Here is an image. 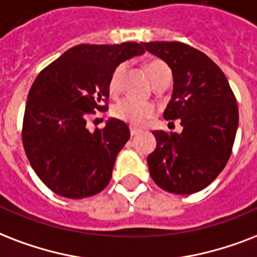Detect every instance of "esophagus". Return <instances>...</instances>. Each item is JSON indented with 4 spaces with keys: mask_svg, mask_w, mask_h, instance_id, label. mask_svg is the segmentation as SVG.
I'll return each instance as SVG.
<instances>
[{
    "mask_svg": "<svg viewBox=\"0 0 257 257\" xmlns=\"http://www.w3.org/2000/svg\"><path fill=\"white\" fill-rule=\"evenodd\" d=\"M141 133V130H138V128H135V127H130V134L131 137H137V135Z\"/></svg>",
    "mask_w": 257,
    "mask_h": 257,
    "instance_id": "esophagus-1",
    "label": "esophagus"
}]
</instances>
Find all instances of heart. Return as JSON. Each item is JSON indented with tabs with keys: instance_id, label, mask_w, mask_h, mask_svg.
<instances>
[{
	"instance_id": "obj_1",
	"label": "heart",
	"mask_w": 257,
	"mask_h": 257,
	"mask_svg": "<svg viewBox=\"0 0 257 257\" xmlns=\"http://www.w3.org/2000/svg\"><path fill=\"white\" fill-rule=\"evenodd\" d=\"M126 71V64H119L111 73L108 88L112 95H118L122 89V77ZM146 72L154 87L161 84H169L172 80V71L166 63L161 60L149 61L146 64ZM112 114L119 120L130 123L133 126H142L143 123L156 114V107L151 103L135 100L133 97H124L119 100L112 108Z\"/></svg>"
}]
</instances>
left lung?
<instances>
[{
	"label": "left lung",
	"instance_id": "obj_1",
	"mask_svg": "<svg viewBox=\"0 0 257 257\" xmlns=\"http://www.w3.org/2000/svg\"><path fill=\"white\" fill-rule=\"evenodd\" d=\"M142 45L172 69L173 95L164 118L180 119L182 126L181 134L153 131L157 147L147 157L150 176L166 192H200L232 154L238 126L234 93L218 65L196 48L178 41Z\"/></svg>",
	"mask_w": 257,
	"mask_h": 257
}]
</instances>
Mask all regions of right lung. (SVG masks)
<instances>
[{
  "label": "right lung",
  "mask_w": 257,
  "mask_h": 257,
  "mask_svg": "<svg viewBox=\"0 0 257 257\" xmlns=\"http://www.w3.org/2000/svg\"><path fill=\"white\" fill-rule=\"evenodd\" d=\"M143 52L138 43L80 44L37 75L28 93L23 145L36 174L52 192L77 200L108 185L130 130L110 119L91 133L87 119L107 110L114 69Z\"/></svg>",
  "instance_id": "obj_1"
}]
</instances>
